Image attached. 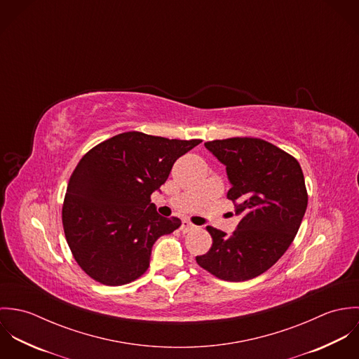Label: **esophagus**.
I'll return each instance as SVG.
<instances>
[{"label": "esophagus", "instance_id": "obj_1", "mask_svg": "<svg viewBox=\"0 0 359 359\" xmlns=\"http://www.w3.org/2000/svg\"><path fill=\"white\" fill-rule=\"evenodd\" d=\"M194 228H195V225H194L191 221H188V219H184V221H182V224H181V231H182L184 233H187V232L192 231Z\"/></svg>", "mask_w": 359, "mask_h": 359}]
</instances>
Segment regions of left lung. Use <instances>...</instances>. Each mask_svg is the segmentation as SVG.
I'll list each match as a JSON object with an SVG mask.
<instances>
[{"mask_svg": "<svg viewBox=\"0 0 359 359\" xmlns=\"http://www.w3.org/2000/svg\"><path fill=\"white\" fill-rule=\"evenodd\" d=\"M205 147L226 165L232 184L226 198L242 219L231 236L207 226L212 245L196 262L222 280L253 279L296 238L308 203L303 170L292 154L259 138L215 140Z\"/></svg>", "mask_w": 359, "mask_h": 359, "instance_id": "8db88e82", "label": "left lung"}]
</instances>
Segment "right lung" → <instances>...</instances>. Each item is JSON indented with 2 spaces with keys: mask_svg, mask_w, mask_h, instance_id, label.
<instances>
[{
  "mask_svg": "<svg viewBox=\"0 0 359 359\" xmlns=\"http://www.w3.org/2000/svg\"><path fill=\"white\" fill-rule=\"evenodd\" d=\"M201 142L128 131L81 157L67 184L62 224L72 255L90 278L121 286L147 272L154 242L181 225L177 217H161L151 195L175 160Z\"/></svg>",
  "mask_w": 359,
  "mask_h": 359,
  "instance_id": "right-lung-1",
  "label": "right lung"
}]
</instances>
